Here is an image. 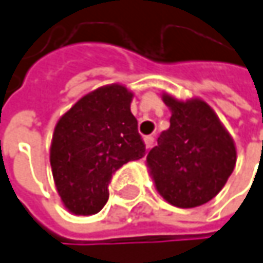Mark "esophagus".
Returning a JSON list of instances; mask_svg holds the SVG:
<instances>
[{
	"mask_svg": "<svg viewBox=\"0 0 263 263\" xmlns=\"http://www.w3.org/2000/svg\"><path fill=\"white\" fill-rule=\"evenodd\" d=\"M144 144H145V148H152L154 144V138L152 135H148V137H144Z\"/></svg>",
	"mask_w": 263,
	"mask_h": 263,
	"instance_id": "34e87169",
	"label": "esophagus"
}]
</instances>
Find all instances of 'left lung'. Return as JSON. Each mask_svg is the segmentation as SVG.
Returning a JSON list of instances; mask_svg holds the SVG:
<instances>
[{
    "label": "left lung",
    "mask_w": 263,
    "mask_h": 263,
    "mask_svg": "<svg viewBox=\"0 0 263 263\" xmlns=\"http://www.w3.org/2000/svg\"><path fill=\"white\" fill-rule=\"evenodd\" d=\"M171 126L145 159L154 187L172 206L190 209L212 200L237 162L235 143L218 115L201 98L178 100L163 92Z\"/></svg>",
    "instance_id": "8db88e82"
}]
</instances>
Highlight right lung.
<instances>
[{
	"label": "right lung",
	"instance_id": "obj_1",
	"mask_svg": "<svg viewBox=\"0 0 263 263\" xmlns=\"http://www.w3.org/2000/svg\"><path fill=\"white\" fill-rule=\"evenodd\" d=\"M132 98L122 84L103 85L79 98L57 122L50 163L57 193L72 215L101 211L111 175L145 153Z\"/></svg>",
	"mask_w": 263,
	"mask_h": 263
}]
</instances>
